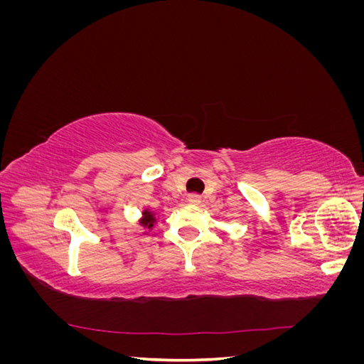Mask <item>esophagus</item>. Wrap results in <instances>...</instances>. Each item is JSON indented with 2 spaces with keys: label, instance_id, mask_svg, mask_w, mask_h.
Returning <instances> with one entry per match:
<instances>
[{
  "label": "esophagus",
  "instance_id": "obj_1",
  "mask_svg": "<svg viewBox=\"0 0 364 364\" xmlns=\"http://www.w3.org/2000/svg\"><path fill=\"white\" fill-rule=\"evenodd\" d=\"M200 196H197V194H190L188 196V203L190 205H199L200 203Z\"/></svg>",
  "mask_w": 364,
  "mask_h": 364
}]
</instances>
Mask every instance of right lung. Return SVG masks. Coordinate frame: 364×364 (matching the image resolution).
<instances>
[{
	"instance_id": "obj_1",
	"label": "right lung",
	"mask_w": 364,
	"mask_h": 364,
	"mask_svg": "<svg viewBox=\"0 0 364 364\" xmlns=\"http://www.w3.org/2000/svg\"><path fill=\"white\" fill-rule=\"evenodd\" d=\"M156 223H158V218H156L155 213L150 211V209H147V208L142 209L141 217L138 220V225L146 229L144 234H147V230H153V228H155Z\"/></svg>"
}]
</instances>
